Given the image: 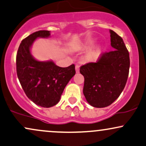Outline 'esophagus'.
Segmentation results:
<instances>
[{
  "label": "esophagus",
  "mask_w": 146,
  "mask_h": 146,
  "mask_svg": "<svg viewBox=\"0 0 146 146\" xmlns=\"http://www.w3.org/2000/svg\"><path fill=\"white\" fill-rule=\"evenodd\" d=\"M75 71L77 73H79V71H80V66L78 64L75 65Z\"/></svg>",
  "instance_id": "obj_1"
}]
</instances>
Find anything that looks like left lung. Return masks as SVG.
<instances>
[{
    "mask_svg": "<svg viewBox=\"0 0 146 146\" xmlns=\"http://www.w3.org/2000/svg\"><path fill=\"white\" fill-rule=\"evenodd\" d=\"M113 51L102 53L96 62L80 67L84 77L83 93L92 106L104 108L113 103L125 86L130 68L129 52L121 36L110 30Z\"/></svg>",
    "mask_w": 146,
    "mask_h": 146,
    "instance_id": "1",
    "label": "left lung"
}]
</instances>
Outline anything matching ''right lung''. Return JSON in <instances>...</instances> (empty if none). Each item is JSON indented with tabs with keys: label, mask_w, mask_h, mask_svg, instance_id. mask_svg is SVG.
I'll use <instances>...</instances> for the list:
<instances>
[{
	"label": "right lung",
	"mask_w": 146,
	"mask_h": 146,
	"mask_svg": "<svg viewBox=\"0 0 146 146\" xmlns=\"http://www.w3.org/2000/svg\"><path fill=\"white\" fill-rule=\"evenodd\" d=\"M49 31L40 30L22 40L16 54V73L22 88L33 103L44 108L60 101L63 90L75 74V65L60 67L53 62H39L30 53L37 38H47Z\"/></svg>",
	"instance_id": "add662e5"
}]
</instances>
